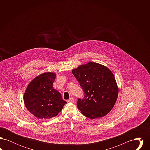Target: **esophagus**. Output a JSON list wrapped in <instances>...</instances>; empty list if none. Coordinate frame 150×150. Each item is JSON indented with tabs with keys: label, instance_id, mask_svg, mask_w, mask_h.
Listing matches in <instances>:
<instances>
[{
	"label": "esophagus",
	"instance_id": "1",
	"mask_svg": "<svg viewBox=\"0 0 150 150\" xmlns=\"http://www.w3.org/2000/svg\"><path fill=\"white\" fill-rule=\"evenodd\" d=\"M67 101L69 102L74 103L75 102V100H74V98L73 97H71V98H69V100H67Z\"/></svg>",
	"mask_w": 150,
	"mask_h": 150
}]
</instances>
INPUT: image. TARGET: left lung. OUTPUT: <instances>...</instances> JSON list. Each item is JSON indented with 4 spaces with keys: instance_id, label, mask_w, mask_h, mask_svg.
Wrapping results in <instances>:
<instances>
[{
    "instance_id": "left-lung-1",
    "label": "left lung",
    "mask_w": 150,
    "mask_h": 150,
    "mask_svg": "<svg viewBox=\"0 0 150 150\" xmlns=\"http://www.w3.org/2000/svg\"><path fill=\"white\" fill-rule=\"evenodd\" d=\"M72 72L84 93V98L77 102L81 114L91 119L106 115L114 106L119 92L111 71L103 65L89 62Z\"/></svg>"
}]
</instances>
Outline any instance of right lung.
Segmentation results:
<instances>
[{
	"label": "right lung",
	"instance_id": "1",
	"mask_svg": "<svg viewBox=\"0 0 150 150\" xmlns=\"http://www.w3.org/2000/svg\"><path fill=\"white\" fill-rule=\"evenodd\" d=\"M56 74L45 72L34 79L23 96L25 105L29 111L40 119H48L61 111L67 102L61 93L53 87Z\"/></svg>",
	"mask_w": 150,
	"mask_h": 150
}]
</instances>
